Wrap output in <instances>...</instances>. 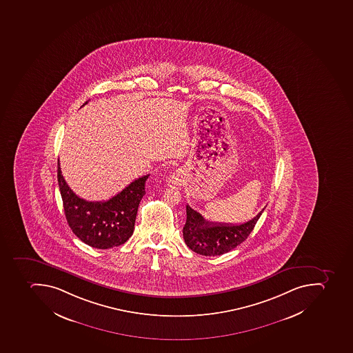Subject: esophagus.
<instances>
[{
    "mask_svg": "<svg viewBox=\"0 0 353 353\" xmlns=\"http://www.w3.org/2000/svg\"><path fill=\"white\" fill-rule=\"evenodd\" d=\"M185 181V172L183 170H177L168 179V183L170 186H181L183 181Z\"/></svg>",
    "mask_w": 353,
    "mask_h": 353,
    "instance_id": "esophagus-1",
    "label": "esophagus"
}]
</instances>
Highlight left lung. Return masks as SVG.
<instances>
[{"mask_svg": "<svg viewBox=\"0 0 353 353\" xmlns=\"http://www.w3.org/2000/svg\"><path fill=\"white\" fill-rule=\"evenodd\" d=\"M265 208L252 219L232 225L208 221L187 205L186 223L183 229L185 243L196 254L203 256L226 254L248 238Z\"/></svg>", "mask_w": 353, "mask_h": 353, "instance_id": "1", "label": "left lung"}]
</instances>
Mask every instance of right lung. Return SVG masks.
Listing matches in <instances>:
<instances>
[{
    "label": "right lung",
    "mask_w": 353,
    "mask_h": 353,
    "mask_svg": "<svg viewBox=\"0 0 353 353\" xmlns=\"http://www.w3.org/2000/svg\"><path fill=\"white\" fill-rule=\"evenodd\" d=\"M148 176L137 178L108 201H86L68 187L57 161L59 192L72 232L93 248L110 249L126 243L133 234L136 214L145 195Z\"/></svg>",
    "instance_id": "obj_1"
}]
</instances>
